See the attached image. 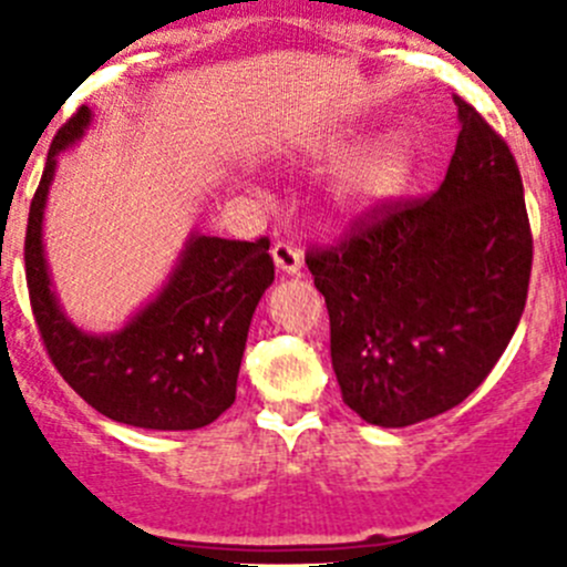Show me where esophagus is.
Wrapping results in <instances>:
<instances>
[{"label":"esophagus","mask_w":567,"mask_h":567,"mask_svg":"<svg viewBox=\"0 0 567 567\" xmlns=\"http://www.w3.org/2000/svg\"><path fill=\"white\" fill-rule=\"evenodd\" d=\"M271 255H274V262H277V268L282 274H299L301 271V262H305V257H301V251L296 249L290 241L274 244Z\"/></svg>","instance_id":"esophagus-1"}]
</instances>
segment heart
<instances>
[{
  "mask_svg": "<svg viewBox=\"0 0 567 567\" xmlns=\"http://www.w3.org/2000/svg\"><path fill=\"white\" fill-rule=\"evenodd\" d=\"M348 147H351V142L337 136V140L326 142L320 153L337 158ZM411 162H414V153H411V145L403 136H390V140L379 142L337 175L334 186H331V203L340 214H359V210L379 208L405 186Z\"/></svg>",
  "mask_w": 567,
  "mask_h": 567,
  "instance_id": "heart-1",
  "label": "heart"
}]
</instances>
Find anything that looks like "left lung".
<instances>
[{
	"label": "left lung",
	"instance_id": "obj_1",
	"mask_svg": "<svg viewBox=\"0 0 567 567\" xmlns=\"http://www.w3.org/2000/svg\"><path fill=\"white\" fill-rule=\"evenodd\" d=\"M458 145L427 197L362 210L305 260L323 293L342 403L405 427L463 403L505 353L532 274L524 183L511 147L455 95Z\"/></svg>",
	"mask_w": 567,
	"mask_h": 567
}]
</instances>
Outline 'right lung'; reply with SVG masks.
Here are the masks:
<instances>
[{
    "label": "right lung",
    "instance_id": "1",
    "mask_svg": "<svg viewBox=\"0 0 567 567\" xmlns=\"http://www.w3.org/2000/svg\"><path fill=\"white\" fill-rule=\"evenodd\" d=\"M87 125L90 109L79 106L56 131L30 203L24 266L40 340L68 386L109 420L147 431L205 427L236 400L251 312L274 282L268 238L194 236L153 305L117 334H84L51 293L40 225L54 156Z\"/></svg>",
    "mask_w": 567,
    "mask_h": 567
}]
</instances>
